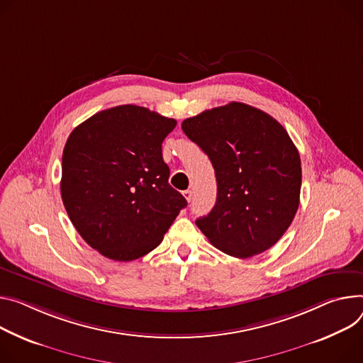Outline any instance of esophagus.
Here are the masks:
<instances>
[{
	"mask_svg": "<svg viewBox=\"0 0 363 363\" xmlns=\"http://www.w3.org/2000/svg\"><path fill=\"white\" fill-rule=\"evenodd\" d=\"M182 195L185 196L186 201H191V199H192V191H191V189H185V191L182 192Z\"/></svg>",
	"mask_w": 363,
	"mask_h": 363,
	"instance_id": "34e87169",
	"label": "esophagus"
}]
</instances>
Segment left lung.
Here are the masks:
<instances>
[{
  "label": "left lung",
  "instance_id": "left-lung-1",
  "mask_svg": "<svg viewBox=\"0 0 363 363\" xmlns=\"http://www.w3.org/2000/svg\"><path fill=\"white\" fill-rule=\"evenodd\" d=\"M182 130L210 157L217 181L216 206L195 224L230 256L272 247L300 204L301 159L286 130L243 103L206 110Z\"/></svg>",
  "mask_w": 363,
  "mask_h": 363
}]
</instances>
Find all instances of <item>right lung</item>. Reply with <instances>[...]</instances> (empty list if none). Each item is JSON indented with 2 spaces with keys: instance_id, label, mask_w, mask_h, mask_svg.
<instances>
[{
  "instance_id": "1",
  "label": "right lung",
  "mask_w": 363,
  "mask_h": 363,
  "mask_svg": "<svg viewBox=\"0 0 363 363\" xmlns=\"http://www.w3.org/2000/svg\"><path fill=\"white\" fill-rule=\"evenodd\" d=\"M177 120L139 106H118L81 123L62 155L60 194L81 238L103 256H145L186 207L174 189L162 143Z\"/></svg>"
}]
</instances>
